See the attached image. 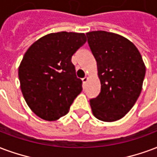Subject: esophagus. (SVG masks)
Returning <instances> with one entry per match:
<instances>
[{"instance_id":"1","label":"esophagus","mask_w":157,"mask_h":157,"mask_svg":"<svg viewBox=\"0 0 157 157\" xmlns=\"http://www.w3.org/2000/svg\"><path fill=\"white\" fill-rule=\"evenodd\" d=\"M87 81H88V77L87 76H85L84 78H82V82H83V83H86V82H87Z\"/></svg>"}]
</instances>
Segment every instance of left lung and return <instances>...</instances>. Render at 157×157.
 Masks as SVG:
<instances>
[{
  "mask_svg": "<svg viewBox=\"0 0 157 157\" xmlns=\"http://www.w3.org/2000/svg\"><path fill=\"white\" fill-rule=\"evenodd\" d=\"M97 63L101 92L90 101L94 117L106 122L121 119L137 101L146 66L134 44L121 35L105 31L86 33Z\"/></svg>",
  "mask_w": 157,
  "mask_h": 157,
  "instance_id": "1",
  "label": "left lung"
}]
</instances>
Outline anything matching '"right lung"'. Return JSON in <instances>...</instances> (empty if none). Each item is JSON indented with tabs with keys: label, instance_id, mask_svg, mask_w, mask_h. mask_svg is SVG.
Here are the masks:
<instances>
[{
	"label": "right lung",
	"instance_id": "right-lung-1",
	"mask_svg": "<svg viewBox=\"0 0 157 157\" xmlns=\"http://www.w3.org/2000/svg\"><path fill=\"white\" fill-rule=\"evenodd\" d=\"M86 41L84 33H50L25 52L18 68L20 84L26 104L37 117L53 121L68 113L82 90L71 57Z\"/></svg>",
	"mask_w": 157,
	"mask_h": 157
}]
</instances>
